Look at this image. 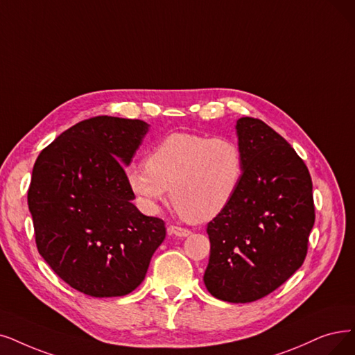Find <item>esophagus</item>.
<instances>
[{
  "instance_id": "1",
  "label": "esophagus",
  "mask_w": 355,
  "mask_h": 355,
  "mask_svg": "<svg viewBox=\"0 0 355 355\" xmlns=\"http://www.w3.org/2000/svg\"><path fill=\"white\" fill-rule=\"evenodd\" d=\"M167 232L168 234H175L178 237H188L191 234V230L183 229V227H179V225H168Z\"/></svg>"
}]
</instances>
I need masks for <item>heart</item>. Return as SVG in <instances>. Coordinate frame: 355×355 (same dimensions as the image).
Here are the masks:
<instances>
[{"label":"heart","instance_id":"1","mask_svg":"<svg viewBox=\"0 0 355 355\" xmlns=\"http://www.w3.org/2000/svg\"><path fill=\"white\" fill-rule=\"evenodd\" d=\"M245 155L232 138L178 132L147 155L146 167H132L126 185L138 205L155 214L167 200L189 223L211 221L230 205L242 185Z\"/></svg>","mask_w":355,"mask_h":355}]
</instances>
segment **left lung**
Here are the masks:
<instances>
[{"instance_id":"8db88e82","label":"left lung","mask_w":355,"mask_h":355,"mask_svg":"<svg viewBox=\"0 0 355 355\" xmlns=\"http://www.w3.org/2000/svg\"><path fill=\"white\" fill-rule=\"evenodd\" d=\"M245 173L234 200L208 223L207 290L250 303L277 290L306 258L315 224L311 178L294 148L261 119L240 118Z\"/></svg>"}]
</instances>
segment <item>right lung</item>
I'll list each match as a JSON object with an SVG mask.
<instances>
[{
    "label": "right lung",
    "mask_w": 355,
    "mask_h": 355,
    "mask_svg": "<svg viewBox=\"0 0 355 355\" xmlns=\"http://www.w3.org/2000/svg\"><path fill=\"white\" fill-rule=\"evenodd\" d=\"M139 119L96 116L64 131L33 166L27 204L42 258L68 286L118 297L144 281L164 221L132 204L123 166L148 132Z\"/></svg>",
    "instance_id": "obj_1"
}]
</instances>
